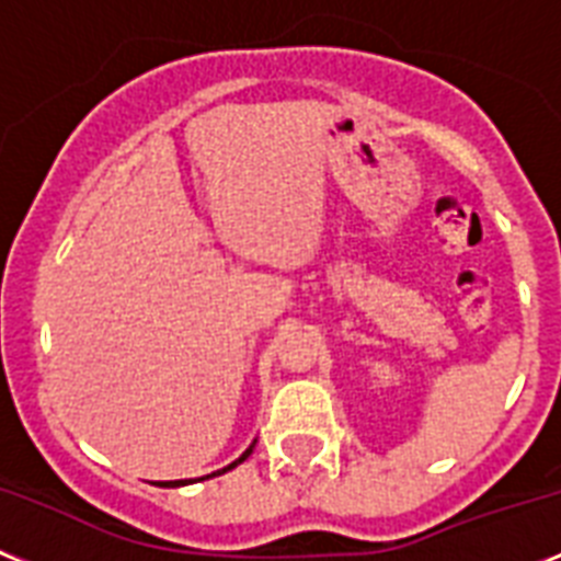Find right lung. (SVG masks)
Here are the masks:
<instances>
[{"instance_id":"right-lung-1","label":"right lung","mask_w":561,"mask_h":561,"mask_svg":"<svg viewBox=\"0 0 561 561\" xmlns=\"http://www.w3.org/2000/svg\"><path fill=\"white\" fill-rule=\"evenodd\" d=\"M253 445H256V442H253ZM253 445H251V448H248V450H244V454H242V456H239L237 462H230V465H228V468H222V470H216V473H210V477H219V473H228V470H230V468H237V465H242V462H244V459H248V456H251V454H253ZM202 479H205V477H202ZM179 484H187V479H179V482H162V488H179Z\"/></svg>"}]
</instances>
